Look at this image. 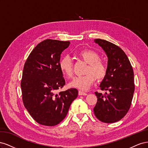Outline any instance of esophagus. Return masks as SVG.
<instances>
[{
  "label": "esophagus",
  "instance_id": "esophagus-1",
  "mask_svg": "<svg viewBox=\"0 0 148 148\" xmlns=\"http://www.w3.org/2000/svg\"><path fill=\"white\" fill-rule=\"evenodd\" d=\"M78 95H80V96H82V95H83V96H86V95H87V93L84 92H83V91H79Z\"/></svg>",
  "mask_w": 148,
  "mask_h": 148
}]
</instances>
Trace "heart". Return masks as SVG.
Instances as JSON below:
<instances>
[{"label": "heart", "mask_w": 148, "mask_h": 148, "mask_svg": "<svg viewBox=\"0 0 148 148\" xmlns=\"http://www.w3.org/2000/svg\"><path fill=\"white\" fill-rule=\"evenodd\" d=\"M78 56L88 65L85 71L86 75L75 77L69 84V86L82 90H87L95 82L96 78L101 81L107 75V66L100 60L99 53L92 50L84 49L78 52ZM59 67L66 77L70 78L73 75V63L69 56H65L59 62Z\"/></svg>", "instance_id": "1"}]
</instances>
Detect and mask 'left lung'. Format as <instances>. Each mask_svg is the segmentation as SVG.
I'll list each match as a JSON object with an SVG mask.
<instances>
[{"instance_id": "left-lung-1", "label": "left lung", "mask_w": 148, "mask_h": 148, "mask_svg": "<svg viewBox=\"0 0 148 148\" xmlns=\"http://www.w3.org/2000/svg\"><path fill=\"white\" fill-rule=\"evenodd\" d=\"M94 42L108 58L107 75L99 86L101 90L109 91L104 95L95 92L97 101L94 113L102 122L114 123L122 119L130 107L135 91L133 68L120 47L104 39H96Z\"/></svg>"}]
</instances>
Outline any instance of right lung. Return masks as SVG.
Here are the masks:
<instances>
[{
    "instance_id": "add662e5",
    "label": "right lung",
    "mask_w": 148,
    "mask_h": 148,
    "mask_svg": "<svg viewBox=\"0 0 148 148\" xmlns=\"http://www.w3.org/2000/svg\"><path fill=\"white\" fill-rule=\"evenodd\" d=\"M70 43L44 40L31 51L24 65L21 82L24 106L36 122L45 126L62 122L78 95L75 88L56 94L65 84L59 62Z\"/></svg>"
}]
</instances>
